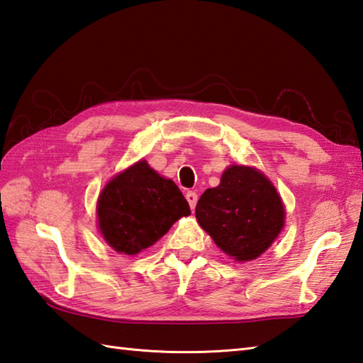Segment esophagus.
I'll use <instances>...</instances> for the list:
<instances>
[{
	"mask_svg": "<svg viewBox=\"0 0 363 363\" xmlns=\"http://www.w3.org/2000/svg\"><path fill=\"white\" fill-rule=\"evenodd\" d=\"M186 201H188V203L191 206V210H194L196 208V203H197V194H196L194 191H188L186 192Z\"/></svg>",
	"mask_w": 363,
	"mask_h": 363,
	"instance_id": "1",
	"label": "esophagus"
}]
</instances>
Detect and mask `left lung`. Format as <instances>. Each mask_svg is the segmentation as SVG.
I'll return each instance as SVG.
<instances>
[{
  "mask_svg": "<svg viewBox=\"0 0 363 363\" xmlns=\"http://www.w3.org/2000/svg\"><path fill=\"white\" fill-rule=\"evenodd\" d=\"M196 218L223 252L249 262L274 242L285 224V210L268 177L255 167L233 164L219 186L199 199Z\"/></svg>",
  "mask_w": 363,
  "mask_h": 363,
  "instance_id": "obj_1",
  "label": "left lung"
}]
</instances>
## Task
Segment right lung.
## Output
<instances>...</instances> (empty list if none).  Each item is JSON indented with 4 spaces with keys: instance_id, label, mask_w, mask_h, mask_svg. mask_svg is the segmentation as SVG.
Listing matches in <instances>:
<instances>
[{
    "instance_id": "add662e5",
    "label": "right lung",
    "mask_w": 363,
    "mask_h": 363,
    "mask_svg": "<svg viewBox=\"0 0 363 363\" xmlns=\"http://www.w3.org/2000/svg\"><path fill=\"white\" fill-rule=\"evenodd\" d=\"M191 214L179 186L140 160L116 175L97 202L101 236L119 254L153 246L175 220Z\"/></svg>"
}]
</instances>
